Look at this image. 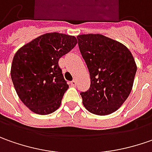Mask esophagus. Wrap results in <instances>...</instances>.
<instances>
[{
    "instance_id": "esophagus-1",
    "label": "esophagus",
    "mask_w": 152,
    "mask_h": 152,
    "mask_svg": "<svg viewBox=\"0 0 152 152\" xmlns=\"http://www.w3.org/2000/svg\"><path fill=\"white\" fill-rule=\"evenodd\" d=\"M76 84H77V81H76V79H75V80H73V81L71 82V86H76Z\"/></svg>"
}]
</instances>
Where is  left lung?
I'll return each mask as SVG.
<instances>
[{"label": "left lung", "instance_id": "8db88e82", "mask_svg": "<svg viewBox=\"0 0 152 152\" xmlns=\"http://www.w3.org/2000/svg\"><path fill=\"white\" fill-rule=\"evenodd\" d=\"M91 85L81 92L84 107L92 113L107 115L122 106L132 90L136 64L130 51L102 34L77 36Z\"/></svg>", "mask_w": 152, "mask_h": 152}]
</instances>
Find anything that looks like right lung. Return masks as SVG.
<instances>
[{
	"mask_svg": "<svg viewBox=\"0 0 152 152\" xmlns=\"http://www.w3.org/2000/svg\"><path fill=\"white\" fill-rule=\"evenodd\" d=\"M76 44L74 36L50 33L17 51L11 76L19 98L31 111L46 115L60 107L69 85L64 79L59 60Z\"/></svg>",
	"mask_w": 152,
	"mask_h": 152,
	"instance_id": "add662e5",
	"label": "right lung"
}]
</instances>
